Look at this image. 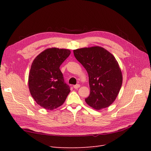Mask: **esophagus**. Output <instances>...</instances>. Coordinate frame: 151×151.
<instances>
[{"label":"esophagus","instance_id":"esophagus-1","mask_svg":"<svg viewBox=\"0 0 151 151\" xmlns=\"http://www.w3.org/2000/svg\"><path fill=\"white\" fill-rule=\"evenodd\" d=\"M73 88H75V89H78L79 88H80V85L79 84H76V85H75L73 86Z\"/></svg>","mask_w":151,"mask_h":151}]
</instances>
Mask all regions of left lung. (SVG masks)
Here are the masks:
<instances>
[{"label":"left lung","instance_id":"8db88e82","mask_svg":"<svg viewBox=\"0 0 151 151\" xmlns=\"http://www.w3.org/2000/svg\"><path fill=\"white\" fill-rule=\"evenodd\" d=\"M73 52L88 74L90 94L86 102L96 110L108 107L116 99L123 83V75L115 58L99 46L81 48Z\"/></svg>","mask_w":151,"mask_h":151}]
</instances>
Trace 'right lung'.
Returning <instances> with one entry per match:
<instances>
[{
  "label": "right lung",
  "instance_id": "right-lung-1",
  "mask_svg": "<svg viewBox=\"0 0 151 151\" xmlns=\"http://www.w3.org/2000/svg\"><path fill=\"white\" fill-rule=\"evenodd\" d=\"M70 54V50L52 47L35 58L28 75V88L36 103L52 110L62 106L70 93L63 78L60 66Z\"/></svg>",
  "mask_w": 151,
  "mask_h": 151
}]
</instances>
